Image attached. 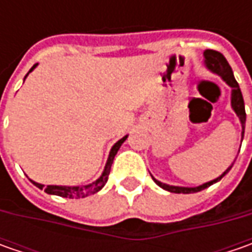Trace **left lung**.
Here are the masks:
<instances>
[{
    "mask_svg": "<svg viewBox=\"0 0 252 252\" xmlns=\"http://www.w3.org/2000/svg\"><path fill=\"white\" fill-rule=\"evenodd\" d=\"M205 65L208 68L209 71H212L213 74L219 75L224 83L227 84L228 87L231 88V108L233 111L236 112V115L240 119V123H241V141H243V137H244V129H246V108H244V99H243V94H241V90L238 87V83L234 78V74H233V70L230 67V64L227 63L226 57L221 53H219L216 50H206L205 53ZM234 164V162H233ZM233 164L228 167L220 177H218L213 181H209V182H205L199 187H193V188H189V187H175V185H168V184H164L158 179H154V182L160 187V188L165 189L168 192H172V193H195V192H199V190H203V189L209 188L210 185H213L215 182H218L220 179L223 178L228 171L231 169Z\"/></svg>",
    "mask_w": 252,
    "mask_h": 252,
    "instance_id": "8db88e82",
    "label": "left lung"
}]
</instances>
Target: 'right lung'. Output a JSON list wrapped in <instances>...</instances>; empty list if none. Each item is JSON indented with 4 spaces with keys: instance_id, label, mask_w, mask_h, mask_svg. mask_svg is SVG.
I'll use <instances>...</instances> for the list:
<instances>
[{
    "instance_id": "right-lung-1",
    "label": "right lung",
    "mask_w": 252,
    "mask_h": 252,
    "mask_svg": "<svg viewBox=\"0 0 252 252\" xmlns=\"http://www.w3.org/2000/svg\"><path fill=\"white\" fill-rule=\"evenodd\" d=\"M36 65H37V64H34L33 67L29 70V73L33 71L34 68H36ZM29 73L25 75V78L29 75ZM126 139H127V136L122 137L121 140L116 141V143L113 144V147H112L111 151H109V157H108V160H106V164H105V168L102 171L101 177L96 179V181H94L92 184L81 185V187H64V185H47V187H44V185L39 184V182H34V181H32V182H33L37 188L44 189L46 193H49V195H57V196H62V198L80 199L85 198V196H88V195H92V193H96V192H99V190L105 187V184H106V181H108V177H109V172H111L113 158H115L116 153L121 149V146L123 144V141L126 140Z\"/></svg>"
}]
</instances>
